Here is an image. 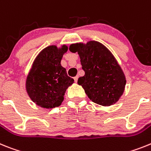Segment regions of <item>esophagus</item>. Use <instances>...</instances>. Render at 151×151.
I'll use <instances>...</instances> for the list:
<instances>
[{
    "mask_svg": "<svg viewBox=\"0 0 151 151\" xmlns=\"http://www.w3.org/2000/svg\"><path fill=\"white\" fill-rule=\"evenodd\" d=\"M74 81H75V82H77V80H78V77H77V76L74 77Z\"/></svg>",
    "mask_w": 151,
    "mask_h": 151,
    "instance_id": "obj_1",
    "label": "esophagus"
}]
</instances>
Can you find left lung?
I'll list each match as a JSON object with an SVG mask.
<instances>
[{
	"label": "left lung",
	"instance_id": "8db88e82",
	"mask_svg": "<svg viewBox=\"0 0 151 151\" xmlns=\"http://www.w3.org/2000/svg\"><path fill=\"white\" fill-rule=\"evenodd\" d=\"M69 50L79 55L85 74L77 83L90 100L102 106L116 103L124 92L126 80L112 53L96 41L73 44Z\"/></svg>",
	"mask_w": 151,
	"mask_h": 151
}]
</instances>
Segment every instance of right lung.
I'll return each mask as SVG.
<instances>
[{"mask_svg":"<svg viewBox=\"0 0 151 151\" xmlns=\"http://www.w3.org/2000/svg\"><path fill=\"white\" fill-rule=\"evenodd\" d=\"M68 47L48 46L43 49L33 63L27 80L29 97L38 106L46 109L59 106L68 86L74 79L68 77L66 69L61 65L63 54Z\"/></svg>","mask_w":151,"mask_h":151,"instance_id":"add662e5","label":"right lung"}]
</instances>
